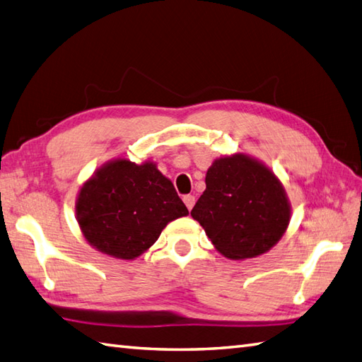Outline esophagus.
<instances>
[{"label":"esophagus","mask_w":362,"mask_h":362,"mask_svg":"<svg viewBox=\"0 0 362 362\" xmlns=\"http://www.w3.org/2000/svg\"><path fill=\"white\" fill-rule=\"evenodd\" d=\"M183 202H185V205H187V208L189 209H192V206H194V202H196V197L194 196H191V194H187V196H183Z\"/></svg>","instance_id":"obj_1"}]
</instances>
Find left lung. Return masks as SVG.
<instances>
[{
  "mask_svg": "<svg viewBox=\"0 0 362 362\" xmlns=\"http://www.w3.org/2000/svg\"><path fill=\"white\" fill-rule=\"evenodd\" d=\"M191 216L230 259L256 257L282 238L290 205L276 175L242 154L216 160Z\"/></svg>",
  "mask_w": 362,
  "mask_h": 362,
  "instance_id": "8db88e82",
  "label": "left lung"
}]
</instances>
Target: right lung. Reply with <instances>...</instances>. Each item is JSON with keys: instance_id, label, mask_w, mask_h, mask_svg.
<instances>
[{"instance_id": "1", "label": "right lung", "mask_w": 362, "mask_h": 362, "mask_svg": "<svg viewBox=\"0 0 362 362\" xmlns=\"http://www.w3.org/2000/svg\"><path fill=\"white\" fill-rule=\"evenodd\" d=\"M187 214L171 180L151 162H111L83 185L77 200V219L86 240L119 259L140 256L168 222Z\"/></svg>"}]
</instances>
